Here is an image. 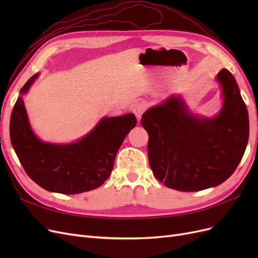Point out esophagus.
Here are the masks:
<instances>
[{
  "instance_id": "obj_1",
  "label": "esophagus",
  "mask_w": 258,
  "mask_h": 258,
  "mask_svg": "<svg viewBox=\"0 0 258 258\" xmlns=\"http://www.w3.org/2000/svg\"><path fill=\"white\" fill-rule=\"evenodd\" d=\"M145 108H146V104L142 102V101H138V102H136L134 105H132L131 111L134 112V114L137 116L138 119H141V116L144 113Z\"/></svg>"
}]
</instances>
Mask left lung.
<instances>
[{
  "label": "left lung",
  "instance_id": "left-lung-1",
  "mask_svg": "<svg viewBox=\"0 0 258 258\" xmlns=\"http://www.w3.org/2000/svg\"><path fill=\"white\" fill-rule=\"evenodd\" d=\"M223 105L215 116L194 113L181 95H171L142 115L153 173L169 188L199 191L225 182L248 142V114L227 69L215 76Z\"/></svg>",
  "mask_w": 258,
  "mask_h": 258
}]
</instances>
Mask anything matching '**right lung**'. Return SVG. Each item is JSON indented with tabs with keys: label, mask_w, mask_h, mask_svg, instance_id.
Returning a JSON list of instances; mask_svg holds the SVG:
<instances>
[{
	"label": "right lung",
	"mask_w": 258,
	"mask_h": 258,
	"mask_svg": "<svg viewBox=\"0 0 258 258\" xmlns=\"http://www.w3.org/2000/svg\"><path fill=\"white\" fill-rule=\"evenodd\" d=\"M38 76L34 74L21 88L11 116V142L21 166L32 181L51 192L74 195L98 188L111 175L117 152L136 127V116L102 117L75 142H44L31 127L23 102Z\"/></svg>",
	"instance_id": "right-lung-1"
}]
</instances>
